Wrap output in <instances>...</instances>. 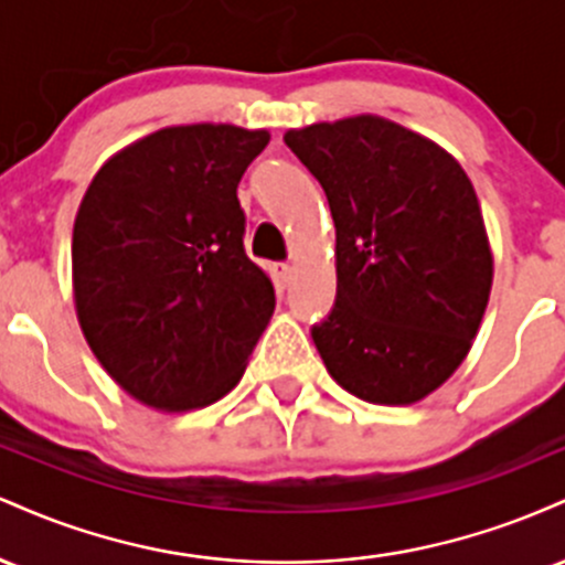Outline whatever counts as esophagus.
<instances>
[{
	"instance_id": "1",
	"label": "esophagus",
	"mask_w": 565,
	"mask_h": 565,
	"mask_svg": "<svg viewBox=\"0 0 565 565\" xmlns=\"http://www.w3.org/2000/svg\"><path fill=\"white\" fill-rule=\"evenodd\" d=\"M291 274H295V268H291L289 263H276L274 265V278L278 287H287V284L291 281Z\"/></svg>"
}]
</instances>
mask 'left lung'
I'll use <instances>...</instances> for the list:
<instances>
[{"instance_id":"left-lung-1","label":"left lung","mask_w":565,"mask_h":565,"mask_svg":"<svg viewBox=\"0 0 565 565\" xmlns=\"http://www.w3.org/2000/svg\"><path fill=\"white\" fill-rule=\"evenodd\" d=\"M327 193L337 297L313 323L329 374L369 404H414L465 361L491 291V249L470 178L444 148L380 119L289 129Z\"/></svg>"}]
</instances>
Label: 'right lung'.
I'll use <instances>...</instances> for the list:
<instances>
[{
  "label": "right lung",
  "mask_w": 565,
  "mask_h": 565,
  "mask_svg": "<svg viewBox=\"0 0 565 565\" xmlns=\"http://www.w3.org/2000/svg\"><path fill=\"white\" fill-rule=\"evenodd\" d=\"M268 140L233 125L159 129L108 159L84 193L71 244L76 316L95 359L142 404H215L274 316L236 196Z\"/></svg>",
  "instance_id": "add662e5"
}]
</instances>
